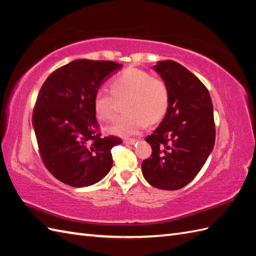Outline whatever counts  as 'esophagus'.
I'll use <instances>...</instances> for the list:
<instances>
[{"mask_svg": "<svg viewBox=\"0 0 256 256\" xmlns=\"http://www.w3.org/2000/svg\"><path fill=\"white\" fill-rule=\"evenodd\" d=\"M123 142H126V144H130V145H133V144H135V142H138V140H136L135 138H124V140H123Z\"/></svg>", "mask_w": 256, "mask_h": 256, "instance_id": "esophagus-1", "label": "esophagus"}]
</instances>
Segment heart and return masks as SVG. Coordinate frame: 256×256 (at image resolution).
Instances as JSON below:
<instances>
[{"mask_svg": "<svg viewBox=\"0 0 256 256\" xmlns=\"http://www.w3.org/2000/svg\"><path fill=\"white\" fill-rule=\"evenodd\" d=\"M110 92L98 89L92 98L94 114L100 121H110L116 116V100L126 99V112L109 126L110 133L120 136L138 134L166 116L170 104L167 82L144 70L128 68L109 82Z\"/></svg>", "mask_w": 256, "mask_h": 256, "instance_id": "heart-1", "label": "heart"}]
</instances>
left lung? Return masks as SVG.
<instances>
[{"label": "left lung", "mask_w": 256, "mask_h": 256, "mask_svg": "<svg viewBox=\"0 0 256 256\" xmlns=\"http://www.w3.org/2000/svg\"><path fill=\"white\" fill-rule=\"evenodd\" d=\"M154 70L167 82L170 104L160 126L145 140L152 155L142 162L146 181L157 188H182L198 176L215 145L212 102L205 85L178 62Z\"/></svg>", "instance_id": "1"}]
</instances>
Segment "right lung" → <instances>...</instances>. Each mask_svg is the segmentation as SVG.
Segmentation results:
<instances>
[{
  "label": "right lung",
  "instance_id": "right-lung-1",
  "mask_svg": "<svg viewBox=\"0 0 256 256\" xmlns=\"http://www.w3.org/2000/svg\"><path fill=\"white\" fill-rule=\"evenodd\" d=\"M122 64L86 58L56 70L36 101L32 126L40 157L50 174L68 186L84 188L99 182L112 167L116 136L101 138L92 98Z\"/></svg>",
  "mask_w": 256,
  "mask_h": 256
}]
</instances>
